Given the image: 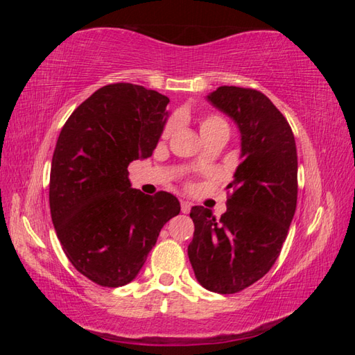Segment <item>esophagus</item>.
I'll return each instance as SVG.
<instances>
[{
    "instance_id": "obj_1",
    "label": "esophagus",
    "mask_w": 355,
    "mask_h": 355,
    "mask_svg": "<svg viewBox=\"0 0 355 355\" xmlns=\"http://www.w3.org/2000/svg\"><path fill=\"white\" fill-rule=\"evenodd\" d=\"M191 207H192V203H191V202H188V200H182V211H183L184 214H188V213L191 211Z\"/></svg>"
}]
</instances>
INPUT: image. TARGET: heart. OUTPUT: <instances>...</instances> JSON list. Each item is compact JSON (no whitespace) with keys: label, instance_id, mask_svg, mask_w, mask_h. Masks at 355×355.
<instances>
[{"label":"heart","instance_id":"b5f03b06","mask_svg":"<svg viewBox=\"0 0 355 355\" xmlns=\"http://www.w3.org/2000/svg\"><path fill=\"white\" fill-rule=\"evenodd\" d=\"M173 127H175V122H173V120L167 122L164 130H163V137L169 136L172 133ZM219 130H227L228 131L225 120L222 117H219V116H205L200 120V133H202V136H207V135L214 133V131H219Z\"/></svg>","mask_w":355,"mask_h":355}]
</instances>
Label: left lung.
Wrapping results in <instances>:
<instances>
[{"mask_svg":"<svg viewBox=\"0 0 355 355\" xmlns=\"http://www.w3.org/2000/svg\"><path fill=\"white\" fill-rule=\"evenodd\" d=\"M207 100L236 123L241 164L227 184L220 220L211 209L191 208L188 255L203 288L233 294L260 280L280 255L297 202L296 141L284 114L255 89L220 86Z\"/></svg>","mask_w":355,"mask_h":355,"instance_id":"1","label":"left lung"}]
</instances>
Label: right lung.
<instances>
[{
    "label": "right lung",
    "instance_id": "add662e5",
    "mask_svg": "<svg viewBox=\"0 0 355 355\" xmlns=\"http://www.w3.org/2000/svg\"><path fill=\"white\" fill-rule=\"evenodd\" d=\"M169 98L130 83L107 84L71 112L51 159L50 209L70 263L101 286L130 284L180 213L169 192L131 188L128 164L163 135Z\"/></svg>",
    "mask_w": 355,
    "mask_h": 355
}]
</instances>
